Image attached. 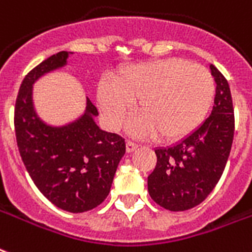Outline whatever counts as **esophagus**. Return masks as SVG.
<instances>
[{"label":"esophagus","instance_id":"esophagus-1","mask_svg":"<svg viewBox=\"0 0 252 252\" xmlns=\"http://www.w3.org/2000/svg\"><path fill=\"white\" fill-rule=\"evenodd\" d=\"M137 147H139V145L136 143H133V141H126V152H128V153L136 151Z\"/></svg>","mask_w":252,"mask_h":252}]
</instances>
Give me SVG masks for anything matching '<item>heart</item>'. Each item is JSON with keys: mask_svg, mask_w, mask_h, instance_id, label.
Segmentation results:
<instances>
[{"mask_svg": "<svg viewBox=\"0 0 252 252\" xmlns=\"http://www.w3.org/2000/svg\"><path fill=\"white\" fill-rule=\"evenodd\" d=\"M216 95L210 71L185 59H162L130 66L115 83L101 82L97 103L109 126L118 128L139 101L140 118L129 123L130 133L176 141L190 134L206 118Z\"/></svg>", "mask_w": 252, "mask_h": 252, "instance_id": "obj_1", "label": "heart"}]
</instances>
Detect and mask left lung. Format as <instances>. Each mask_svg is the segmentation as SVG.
I'll return each instance as SVG.
<instances>
[{"instance_id":"obj_1","label":"left lung","mask_w":252,"mask_h":252,"mask_svg":"<svg viewBox=\"0 0 252 252\" xmlns=\"http://www.w3.org/2000/svg\"><path fill=\"white\" fill-rule=\"evenodd\" d=\"M217 83L209 118L186 139L157 148L156 168L148 177L152 199L170 211L189 210L206 199L220 181L234 139V108L226 78L210 64Z\"/></svg>"}]
</instances>
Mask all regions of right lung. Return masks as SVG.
<instances>
[{
  "label": "right lung",
  "instance_id": "right-lung-1",
  "mask_svg": "<svg viewBox=\"0 0 252 252\" xmlns=\"http://www.w3.org/2000/svg\"><path fill=\"white\" fill-rule=\"evenodd\" d=\"M67 58V51L54 54L25 76L15 100V137L25 166L42 194L62 210L84 213L107 198L126 153V140L97 126L94 118L99 112L88 97L83 116L67 126H47L38 118L32 84L64 66Z\"/></svg>",
  "mask_w": 252,
  "mask_h": 252
}]
</instances>
